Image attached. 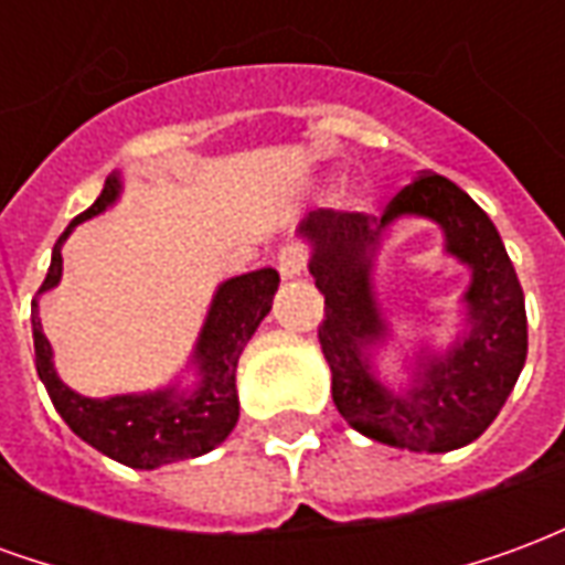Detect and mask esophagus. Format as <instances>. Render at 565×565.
<instances>
[{
	"label": "esophagus",
	"mask_w": 565,
	"mask_h": 565,
	"mask_svg": "<svg viewBox=\"0 0 565 565\" xmlns=\"http://www.w3.org/2000/svg\"><path fill=\"white\" fill-rule=\"evenodd\" d=\"M306 250L296 245H287L281 247V254H278V271H281L284 281H294L299 275H306Z\"/></svg>",
	"instance_id": "obj_1"
}]
</instances>
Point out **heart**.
<instances>
[{"label":"heart","mask_w":565,"mask_h":565,"mask_svg":"<svg viewBox=\"0 0 565 565\" xmlns=\"http://www.w3.org/2000/svg\"><path fill=\"white\" fill-rule=\"evenodd\" d=\"M342 199H344V202H354V193H351V190H344Z\"/></svg>","instance_id":"obj_1"}]
</instances>
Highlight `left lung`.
Returning a JSON list of instances; mask_svg holds the SVG:
<instances>
[{
    "label": "left lung",
    "mask_w": 565,
    "mask_h": 565,
    "mask_svg": "<svg viewBox=\"0 0 565 565\" xmlns=\"http://www.w3.org/2000/svg\"><path fill=\"white\" fill-rule=\"evenodd\" d=\"M399 216H426L446 233V249L473 269L463 295L467 330L445 355L422 349L408 392L374 379L371 351L386 321L371 290V266L383 233ZM311 245L308 271L323 294L318 339L332 372V403L356 433L393 448L445 454L493 424L526 360V308L497 226L469 193L424 172L381 217L318 209L299 223Z\"/></svg>",
    "instance_id": "8db88e82"
}]
</instances>
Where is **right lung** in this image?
<instances>
[{"instance_id": "1", "label": "right lung", "mask_w": 565, "mask_h": 565, "mask_svg": "<svg viewBox=\"0 0 565 565\" xmlns=\"http://www.w3.org/2000/svg\"><path fill=\"white\" fill-rule=\"evenodd\" d=\"M120 174H108L103 193L90 209L68 223L66 233L56 238L51 254V269L39 287L47 294L63 278V242L78 223L103 214L120 196ZM278 290V271L257 269L235 275L217 287L211 299L209 318L199 332L193 363H196V387L178 391L162 387L150 393H124L108 399H90L66 387L54 369V351L42 330L39 299H32V342H35V369L47 387L51 403L66 420L68 429L105 457L132 466V469H157L166 462L190 460L214 450L233 433L238 420V393H235V366L238 356L269 315L271 296Z\"/></svg>"}]
</instances>
